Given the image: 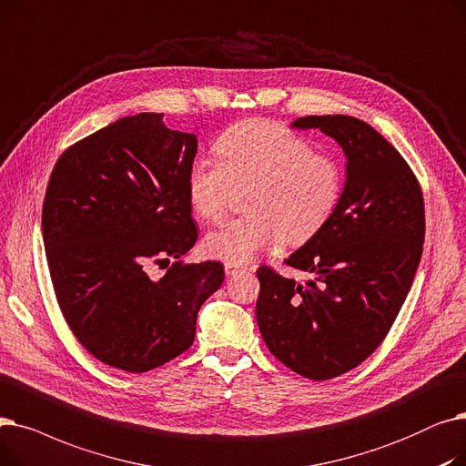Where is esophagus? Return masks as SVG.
<instances>
[{"label": "esophagus", "instance_id": "1", "mask_svg": "<svg viewBox=\"0 0 466 466\" xmlns=\"http://www.w3.org/2000/svg\"><path fill=\"white\" fill-rule=\"evenodd\" d=\"M224 269H226L228 277H235L238 271H242V268H238V265H235V263H224Z\"/></svg>", "mask_w": 466, "mask_h": 466}]
</instances>
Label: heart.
<instances>
[{
	"mask_svg": "<svg viewBox=\"0 0 466 466\" xmlns=\"http://www.w3.org/2000/svg\"><path fill=\"white\" fill-rule=\"evenodd\" d=\"M219 159L197 157L187 170V195L195 212L218 221L235 187H247V216L210 231L205 252L245 265L282 238L286 245L313 237L336 210L343 174L338 161L313 153L292 128L250 119L228 128L216 144Z\"/></svg>",
	"mask_w": 466,
	"mask_h": 466,
	"instance_id": "b5f03b06",
	"label": "heart"
}]
</instances>
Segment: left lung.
I'll use <instances>...</instances> for the list:
<instances>
[{
  "mask_svg": "<svg viewBox=\"0 0 466 466\" xmlns=\"http://www.w3.org/2000/svg\"><path fill=\"white\" fill-rule=\"evenodd\" d=\"M347 157V180L326 224L290 254L299 284L258 269L256 319L275 357L307 380L357 368L381 345L410 292L425 240V203L413 170L378 130L349 116H307Z\"/></svg>",
  "mask_w": 466,
  "mask_h": 466,
  "instance_id": "1",
  "label": "left lung"
}]
</instances>
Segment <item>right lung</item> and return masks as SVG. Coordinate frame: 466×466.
Listing matches in <instances>:
<instances>
[{"label": "right lung", "instance_id": "1", "mask_svg": "<svg viewBox=\"0 0 466 466\" xmlns=\"http://www.w3.org/2000/svg\"><path fill=\"white\" fill-rule=\"evenodd\" d=\"M195 153V135L138 114L70 146L53 168L41 229L56 301L107 366L144 373L187 350L198 309L224 282L221 263L180 259L198 235L187 195ZM149 262L169 268L159 281Z\"/></svg>", "mask_w": 466, "mask_h": 466}]
</instances>
